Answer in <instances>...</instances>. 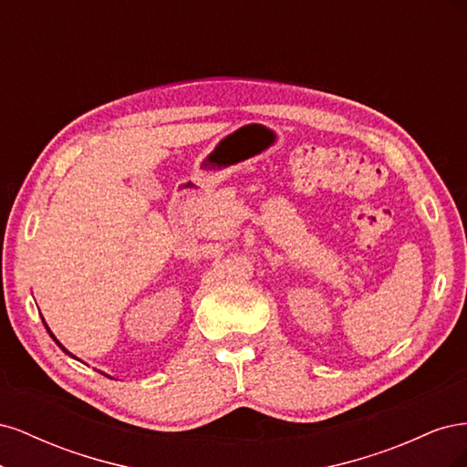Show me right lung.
Wrapping results in <instances>:
<instances>
[{"label": "right lung", "mask_w": 467, "mask_h": 467, "mask_svg": "<svg viewBox=\"0 0 467 467\" xmlns=\"http://www.w3.org/2000/svg\"><path fill=\"white\" fill-rule=\"evenodd\" d=\"M42 321H45V319H42ZM47 329H48V327H47ZM48 333H50V329H48ZM50 337H52V338H54V341H56V337H54V335H52V333H50ZM56 343H58V341H56ZM58 347H62V345H60V343H58ZM62 350H64V352H67V350H66V348H64V347H62ZM67 355H69V352H67ZM69 357H74V355H69ZM74 358H76V357H74Z\"/></svg>", "instance_id": "obj_1"}]
</instances>
